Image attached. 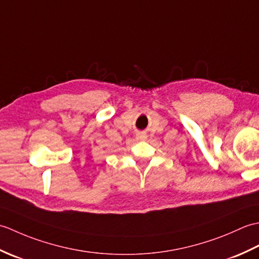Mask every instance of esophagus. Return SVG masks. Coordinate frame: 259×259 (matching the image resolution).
Returning <instances> with one entry per match:
<instances>
[{"instance_id":"1","label":"esophagus","mask_w":259,"mask_h":259,"mask_svg":"<svg viewBox=\"0 0 259 259\" xmlns=\"http://www.w3.org/2000/svg\"><path fill=\"white\" fill-rule=\"evenodd\" d=\"M137 138H138L139 140H144V139L146 138V136H145V135H142V134H139L138 136H137Z\"/></svg>"}]
</instances>
